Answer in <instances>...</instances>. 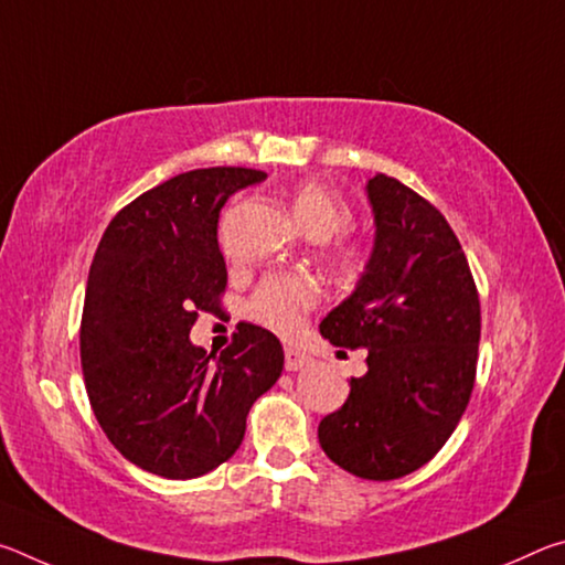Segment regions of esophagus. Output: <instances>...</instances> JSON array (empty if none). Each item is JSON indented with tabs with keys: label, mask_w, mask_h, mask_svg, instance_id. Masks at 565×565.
Masks as SVG:
<instances>
[{
	"label": "esophagus",
	"mask_w": 565,
	"mask_h": 565,
	"mask_svg": "<svg viewBox=\"0 0 565 565\" xmlns=\"http://www.w3.org/2000/svg\"><path fill=\"white\" fill-rule=\"evenodd\" d=\"M284 356H286V371H301L303 366H309V361H311L309 353L296 349V347H286Z\"/></svg>",
	"instance_id": "1"
}]
</instances>
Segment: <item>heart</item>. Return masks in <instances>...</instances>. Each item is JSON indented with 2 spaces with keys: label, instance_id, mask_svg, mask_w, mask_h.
I'll list each match as a JSON object with an SVG mask.
<instances>
[{
  "label": "heart",
  "instance_id": "heart-1",
  "mask_svg": "<svg viewBox=\"0 0 565 565\" xmlns=\"http://www.w3.org/2000/svg\"><path fill=\"white\" fill-rule=\"evenodd\" d=\"M291 212L306 234L313 238H331L351 222V209L337 191L321 181H301L291 194ZM363 262L359 244L341 242L337 246V264L343 271H356ZM319 301V284L306 274L271 276L262 284L252 301V313L266 327L291 333L301 327L303 313Z\"/></svg>",
  "mask_w": 565,
  "mask_h": 565
}]
</instances>
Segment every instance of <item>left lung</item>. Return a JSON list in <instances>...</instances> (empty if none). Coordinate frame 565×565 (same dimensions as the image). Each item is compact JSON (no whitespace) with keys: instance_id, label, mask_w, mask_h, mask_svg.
<instances>
[{"instance_id":"obj_1","label":"left lung","mask_w":565,"mask_h":565,"mask_svg":"<svg viewBox=\"0 0 565 565\" xmlns=\"http://www.w3.org/2000/svg\"><path fill=\"white\" fill-rule=\"evenodd\" d=\"M374 248L356 289L321 321L333 347L366 349L347 404L319 424L333 463L391 481L431 461L476 381L481 303L444 214L398 179L366 181Z\"/></svg>"}]
</instances>
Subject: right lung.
Listing matches in <instances>:
<instances>
[{
  "label": "right lung",
  "mask_w": 565,
  "mask_h": 565,
  "mask_svg": "<svg viewBox=\"0 0 565 565\" xmlns=\"http://www.w3.org/2000/svg\"><path fill=\"white\" fill-rule=\"evenodd\" d=\"M264 179L242 167L179 174L124 206L94 254L79 331L92 411L127 461L171 481L228 461L248 408L281 376L279 339L254 323L218 356L189 339L199 311H222L218 212Z\"/></svg>",
  "instance_id": "obj_1"
}]
</instances>
